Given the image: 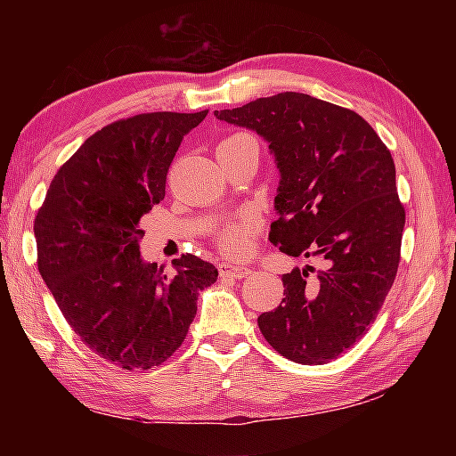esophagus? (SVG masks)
I'll return each mask as SVG.
<instances>
[{
	"label": "esophagus",
	"instance_id": "34e87169",
	"mask_svg": "<svg viewBox=\"0 0 456 456\" xmlns=\"http://www.w3.org/2000/svg\"><path fill=\"white\" fill-rule=\"evenodd\" d=\"M251 273L249 267H243V265H231L227 261H223L219 264V275L221 277H231V280H243Z\"/></svg>",
	"mask_w": 456,
	"mask_h": 456
}]
</instances>
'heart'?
Wrapping results in <instances>:
<instances>
[{"label":"heart","mask_w":456,"mask_h":456,"mask_svg":"<svg viewBox=\"0 0 456 456\" xmlns=\"http://www.w3.org/2000/svg\"><path fill=\"white\" fill-rule=\"evenodd\" d=\"M241 136V134H235ZM229 136V138H235ZM227 138V141H229ZM256 219L251 215H241V217L227 223L225 227L219 229L217 233V243L219 249L229 257H243L251 249L253 233H256Z\"/></svg>","instance_id":"obj_1"}]
</instances>
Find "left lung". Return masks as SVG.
<instances>
[{
	"label": "left lung",
	"instance_id": "left-lung-1",
	"mask_svg": "<svg viewBox=\"0 0 456 456\" xmlns=\"http://www.w3.org/2000/svg\"><path fill=\"white\" fill-rule=\"evenodd\" d=\"M229 125L256 130L277 168L269 241L291 257H318L281 277L283 299L257 318L273 350L297 364H326L374 323L395 283L404 231L396 168L374 128L350 108L299 92L215 110Z\"/></svg>",
	"mask_w": 456,
	"mask_h": 456
}]
</instances>
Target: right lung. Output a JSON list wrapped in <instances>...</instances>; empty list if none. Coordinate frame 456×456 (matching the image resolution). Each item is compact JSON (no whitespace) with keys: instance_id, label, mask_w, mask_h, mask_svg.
<instances>
[{"instance_id":"add662e5","label":"right lung","mask_w":456,"mask_h":456,"mask_svg":"<svg viewBox=\"0 0 456 456\" xmlns=\"http://www.w3.org/2000/svg\"><path fill=\"white\" fill-rule=\"evenodd\" d=\"M209 110L146 112L106 125L76 151L37 209V269L70 328L100 358L151 370L181 348L199 291L219 272L197 256L144 264L138 221L165 199L181 141Z\"/></svg>"}]
</instances>
